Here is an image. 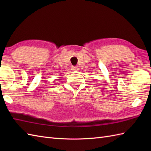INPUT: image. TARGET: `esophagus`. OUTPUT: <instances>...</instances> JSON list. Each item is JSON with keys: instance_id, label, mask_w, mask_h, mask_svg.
I'll return each instance as SVG.
<instances>
[{"instance_id": "34e87169", "label": "esophagus", "mask_w": 151, "mask_h": 151, "mask_svg": "<svg viewBox=\"0 0 151 151\" xmlns=\"http://www.w3.org/2000/svg\"><path fill=\"white\" fill-rule=\"evenodd\" d=\"M71 70H73V71H75V70H78V67H76V66H72L71 67Z\"/></svg>"}]
</instances>
